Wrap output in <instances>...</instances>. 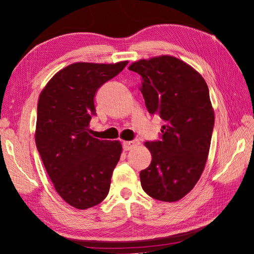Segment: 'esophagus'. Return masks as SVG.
<instances>
[{"label":"esophagus","instance_id":"34e87169","mask_svg":"<svg viewBox=\"0 0 254 254\" xmlns=\"http://www.w3.org/2000/svg\"><path fill=\"white\" fill-rule=\"evenodd\" d=\"M137 145H140V141L137 140V139H134V140H132V141H128V142H124V143H123V146H124L125 150L132 149V148L136 147Z\"/></svg>","mask_w":254,"mask_h":254}]
</instances>
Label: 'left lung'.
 I'll return each mask as SVG.
<instances>
[{"label":"left lung","instance_id":"1","mask_svg":"<svg viewBox=\"0 0 254 254\" xmlns=\"http://www.w3.org/2000/svg\"><path fill=\"white\" fill-rule=\"evenodd\" d=\"M141 76L148 112L163 121L159 140L145 142L150 165L141 171L143 190L153 199L174 202L193 190L209 155L214 111L202 76L171 56L140 60L129 66Z\"/></svg>","mask_w":254,"mask_h":254}]
</instances>
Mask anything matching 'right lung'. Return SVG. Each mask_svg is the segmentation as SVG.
<instances>
[{"label": "right lung", "instance_id": "1", "mask_svg": "<svg viewBox=\"0 0 254 254\" xmlns=\"http://www.w3.org/2000/svg\"><path fill=\"white\" fill-rule=\"evenodd\" d=\"M127 64H73L54 76L40 94L37 149L57 193L76 209L97 205L109 193L122 145L95 139L88 127L96 115V91Z\"/></svg>", "mask_w": 254, "mask_h": 254}]
</instances>
